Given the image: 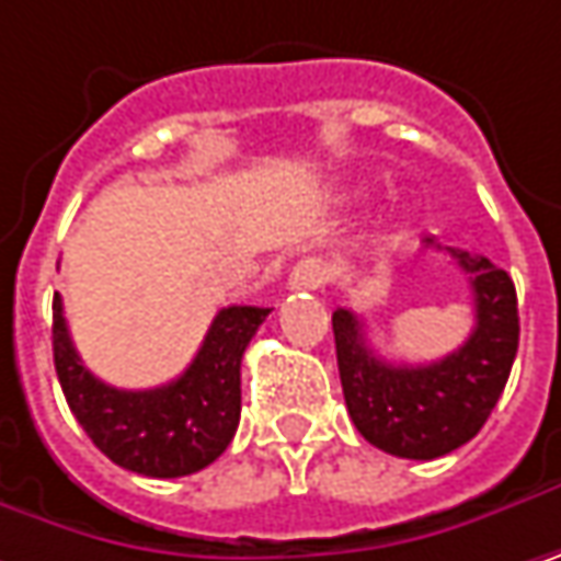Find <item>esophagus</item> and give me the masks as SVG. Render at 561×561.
<instances>
[{
    "label": "esophagus",
    "mask_w": 561,
    "mask_h": 561,
    "mask_svg": "<svg viewBox=\"0 0 561 561\" xmlns=\"http://www.w3.org/2000/svg\"><path fill=\"white\" fill-rule=\"evenodd\" d=\"M327 282V266L320 263V260H301V263H295V270L288 273V288L291 291H305V288H320Z\"/></svg>",
    "instance_id": "esophagus-1"
}]
</instances>
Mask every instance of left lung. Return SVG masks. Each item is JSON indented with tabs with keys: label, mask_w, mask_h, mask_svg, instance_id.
<instances>
[{
	"label": "left lung",
	"mask_w": 561,
	"mask_h": 561,
	"mask_svg": "<svg viewBox=\"0 0 561 561\" xmlns=\"http://www.w3.org/2000/svg\"><path fill=\"white\" fill-rule=\"evenodd\" d=\"M445 250L470 276L477 305V327L457 352L428 365H390L368 348L355 313H333L348 415L365 442L407 460H435L477 438L517 355L520 323L508 273L470 250Z\"/></svg>",
	"instance_id": "1"
}]
</instances>
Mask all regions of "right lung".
I'll return each instance as SVG.
<instances>
[{
    "label": "right lung",
    "mask_w": 561,
    "mask_h": 561,
    "mask_svg": "<svg viewBox=\"0 0 561 561\" xmlns=\"http://www.w3.org/2000/svg\"><path fill=\"white\" fill-rule=\"evenodd\" d=\"M270 308L231 305L181 378L151 390H119L94 378L69 340L59 295L53 298V365L66 403L94 447L139 477L174 479L209 467L241 422V358Z\"/></svg>",
    "instance_id": "obj_1"
}]
</instances>
